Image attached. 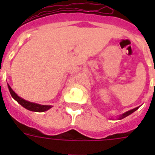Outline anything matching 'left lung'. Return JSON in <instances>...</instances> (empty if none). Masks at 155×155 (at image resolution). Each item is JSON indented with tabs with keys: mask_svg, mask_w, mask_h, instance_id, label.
<instances>
[{
	"mask_svg": "<svg viewBox=\"0 0 155 155\" xmlns=\"http://www.w3.org/2000/svg\"><path fill=\"white\" fill-rule=\"evenodd\" d=\"M139 107H137V108H133V109H131V110H129V111H127V112H125V113H122V114H120V115L117 117V119H119V120H121V119H123V118L126 117L127 116L130 115V114H132L134 112H135V111L137 110V109H138V108H139Z\"/></svg>",
	"mask_w": 155,
	"mask_h": 155,
	"instance_id": "8db88e82",
	"label": "left lung"
}]
</instances>
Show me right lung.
<instances>
[{"mask_svg":"<svg viewBox=\"0 0 155 155\" xmlns=\"http://www.w3.org/2000/svg\"><path fill=\"white\" fill-rule=\"evenodd\" d=\"M8 90H9V92H10L11 96L13 97V99L15 100L16 101L18 102V104H20L21 105L24 107L25 108L28 109V110L32 111V112H38V113H42V112H45V111L49 110L50 108H51L53 106L52 105H44V104H39L34 103V102L28 101L26 100L23 99L21 97H20L17 93H16L12 87L9 86V84H8Z\"/></svg>","mask_w":155,"mask_h":155,"instance_id":"right-lung-1","label":"right lung"}]
</instances>
